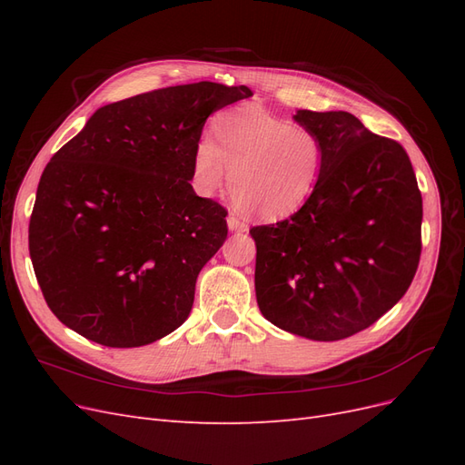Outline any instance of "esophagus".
I'll return each mask as SVG.
<instances>
[{"label": "esophagus", "instance_id": "34e87169", "mask_svg": "<svg viewBox=\"0 0 465 465\" xmlns=\"http://www.w3.org/2000/svg\"><path fill=\"white\" fill-rule=\"evenodd\" d=\"M227 224H229V229L234 231V232H246L248 231V224L242 219H238L234 213H231L227 217Z\"/></svg>", "mask_w": 465, "mask_h": 465}]
</instances>
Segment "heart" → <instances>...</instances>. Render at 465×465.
<instances>
[{"label": "heart", "mask_w": 465, "mask_h": 465, "mask_svg": "<svg viewBox=\"0 0 465 465\" xmlns=\"http://www.w3.org/2000/svg\"><path fill=\"white\" fill-rule=\"evenodd\" d=\"M213 137L193 151V174L211 193L229 174L234 205L258 219H281L312 193L322 171V143L304 125L291 124L256 106L221 112Z\"/></svg>", "instance_id": "heart-1"}]
</instances>
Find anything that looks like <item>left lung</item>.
<instances>
[{"label":"left lung","mask_w":465,"mask_h":465,"mask_svg":"<svg viewBox=\"0 0 465 465\" xmlns=\"http://www.w3.org/2000/svg\"><path fill=\"white\" fill-rule=\"evenodd\" d=\"M322 143L311 198L289 219L252 227L256 299L277 328L316 341L355 335L410 289L423 200L405 149L349 112L299 110Z\"/></svg>","instance_id":"8db88e82"}]
</instances>
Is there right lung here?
<instances>
[{
	"instance_id": "right-lung-1",
	"label": "right lung",
	"mask_w": 465,
	"mask_h": 465,
	"mask_svg": "<svg viewBox=\"0 0 465 465\" xmlns=\"http://www.w3.org/2000/svg\"><path fill=\"white\" fill-rule=\"evenodd\" d=\"M200 81L98 108L40 176L29 252L46 304L106 347H142L186 322L227 209L195 195L193 151L209 114L248 98Z\"/></svg>"
}]
</instances>
